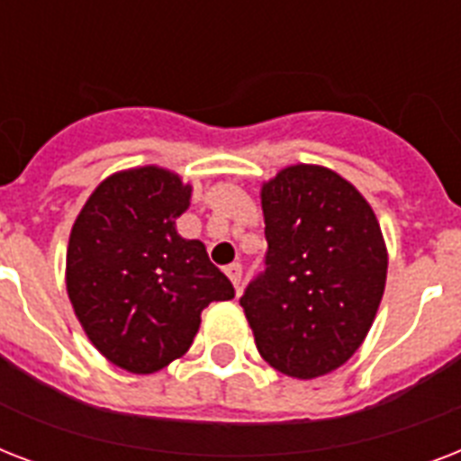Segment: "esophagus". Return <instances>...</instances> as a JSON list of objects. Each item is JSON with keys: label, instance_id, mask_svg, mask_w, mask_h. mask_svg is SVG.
Returning <instances> with one entry per match:
<instances>
[{"label": "esophagus", "instance_id": "obj_1", "mask_svg": "<svg viewBox=\"0 0 461 461\" xmlns=\"http://www.w3.org/2000/svg\"><path fill=\"white\" fill-rule=\"evenodd\" d=\"M224 273H227V277H230L231 285H234L239 292V287H241V275H244V267H241V263H231V266L224 267Z\"/></svg>", "mask_w": 461, "mask_h": 461}]
</instances>
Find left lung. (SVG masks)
<instances>
[{"label":"left lung","mask_w":461,"mask_h":461,"mask_svg":"<svg viewBox=\"0 0 461 461\" xmlns=\"http://www.w3.org/2000/svg\"><path fill=\"white\" fill-rule=\"evenodd\" d=\"M266 273L241 296L260 357L289 378L337 371L364 344L387 280L378 217L354 184L289 165L260 186Z\"/></svg>","instance_id":"left-lung-1"}]
</instances>
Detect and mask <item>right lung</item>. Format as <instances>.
Here are the masks:
<instances>
[{
	"label": "right lung",
	"instance_id": "obj_1",
	"mask_svg": "<svg viewBox=\"0 0 461 461\" xmlns=\"http://www.w3.org/2000/svg\"><path fill=\"white\" fill-rule=\"evenodd\" d=\"M191 191L165 167L122 169L97 184L71 227L68 302L93 347L129 373L184 357L203 308L234 299L205 244L176 231Z\"/></svg>",
	"mask_w": 461,
	"mask_h": 461
}]
</instances>
